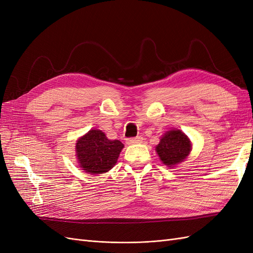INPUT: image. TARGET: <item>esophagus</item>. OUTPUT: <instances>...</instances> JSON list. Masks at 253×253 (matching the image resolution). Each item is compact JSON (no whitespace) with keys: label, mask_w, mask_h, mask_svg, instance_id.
<instances>
[{"label":"esophagus","mask_w":253,"mask_h":253,"mask_svg":"<svg viewBox=\"0 0 253 253\" xmlns=\"http://www.w3.org/2000/svg\"><path fill=\"white\" fill-rule=\"evenodd\" d=\"M142 140H143V138L141 136H137V137H134V138H128L126 140V142L128 144H134V143H140V142H142Z\"/></svg>","instance_id":"obj_1"}]
</instances>
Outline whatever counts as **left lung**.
Wrapping results in <instances>:
<instances>
[{"label":"left lung","instance_id":"left-lung-1","mask_svg":"<svg viewBox=\"0 0 253 253\" xmlns=\"http://www.w3.org/2000/svg\"><path fill=\"white\" fill-rule=\"evenodd\" d=\"M190 150L189 138L179 129L167 132L156 147V152L162 162L170 167L181 163L189 155Z\"/></svg>","mask_w":253,"mask_h":253}]
</instances>
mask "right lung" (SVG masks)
Instances as JSON below:
<instances>
[{"mask_svg": "<svg viewBox=\"0 0 253 253\" xmlns=\"http://www.w3.org/2000/svg\"><path fill=\"white\" fill-rule=\"evenodd\" d=\"M124 143L110 140L100 129H90L76 143V153L82 169L89 174H102L116 165Z\"/></svg>", "mask_w": 253, "mask_h": 253, "instance_id": "right-lung-1", "label": "right lung"}]
</instances>
